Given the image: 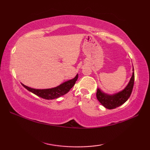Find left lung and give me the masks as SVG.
Here are the masks:
<instances>
[{
	"label": "left lung",
	"mask_w": 150,
	"mask_h": 150,
	"mask_svg": "<svg viewBox=\"0 0 150 150\" xmlns=\"http://www.w3.org/2000/svg\"><path fill=\"white\" fill-rule=\"evenodd\" d=\"M134 71V67H133ZM134 83V72L132 73V76L130 81L126 87L123 91H120L115 95H108L103 93L100 89H97L96 91V98L101 103V105L108 109H113L118 107L126 102L128 99L132 92Z\"/></svg>",
	"instance_id": "8db88e82"
}]
</instances>
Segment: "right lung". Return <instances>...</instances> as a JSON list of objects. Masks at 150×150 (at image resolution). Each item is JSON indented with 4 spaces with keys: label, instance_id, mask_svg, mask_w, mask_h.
<instances>
[{
    "label": "right lung",
    "instance_id": "add662e5",
    "mask_svg": "<svg viewBox=\"0 0 150 150\" xmlns=\"http://www.w3.org/2000/svg\"><path fill=\"white\" fill-rule=\"evenodd\" d=\"M77 78L78 75H76L75 77L73 78V79L66 81V82L62 83V85H60L57 87L47 88V89H35V88H32L28 87V86L24 85V84L22 85L27 90L35 94V95L38 96L42 98H44V99L52 100L64 95L65 94L69 92L71 88L74 86L76 81L77 80Z\"/></svg>",
    "mask_w": 150,
    "mask_h": 150
}]
</instances>
